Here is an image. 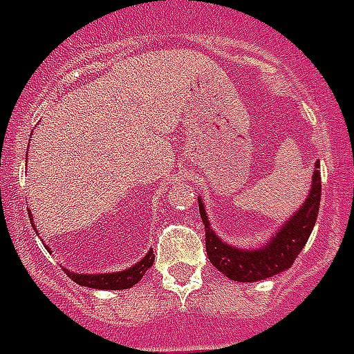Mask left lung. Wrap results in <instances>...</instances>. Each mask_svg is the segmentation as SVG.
<instances>
[{
    "instance_id": "obj_1",
    "label": "left lung",
    "mask_w": 354,
    "mask_h": 354,
    "mask_svg": "<svg viewBox=\"0 0 354 354\" xmlns=\"http://www.w3.org/2000/svg\"><path fill=\"white\" fill-rule=\"evenodd\" d=\"M319 198H322V174H319V163H316L313 187L297 213H294V216H290L279 232L272 236V241L266 242L264 246L257 250H239L226 244L211 230L204 209V200L198 196L200 216L205 224V250L211 264L226 277L241 283L266 279L288 270L313 233L319 211Z\"/></svg>"
}]
</instances>
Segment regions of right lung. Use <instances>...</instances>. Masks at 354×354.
<instances>
[{
    "instance_id": "right-lung-1",
    "label": "right lung",
    "mask_w": 354,
    "mask_h": 354,
    "mask_svg": "<svg viewBox=\"0 0 354 354\" xmlns=\"http://www.w3.org/2000/svg\"><path fill=\"white\" fill-rule=\"evenodd\" d=\"M30 218V215H29ZM30 224L35 227V222L30 218ZM36 230V227H35ZM154 264V253L150 250L138 264H133L132 268L122 270V272H115V274H75V272H68V275L77 283V285L90 286V288H101V290H124L130 288L136 283L141 281L147 270Z\"/></svg>"
}]
</instances>
